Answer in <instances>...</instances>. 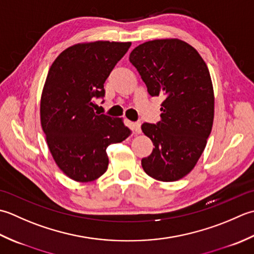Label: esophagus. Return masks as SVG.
<instances>
[{
  "label": "esophagus",
  "mask_w": 254,
  "mask_h": 254,
  "mask_svg": "<svg viewBox=\"0 0 254 254\" xmlns=\"http://www.w3.org/2000/svg\"><path fill=\"white\" fill-rule=\"evenodd\" d=\"M132 129L133 131L136 133H140L141 129H140V123L139 122H136V123H132Z\"/></svg>",
  "instance_id": "1"
}]
</instances>
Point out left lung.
I'll list each match as a JSON object with an SVG mask.
<instances>
[{"label":"left lung","mask_w":254,"mask_h":254,"mask_svg":"<svg viewBox=\"0 0 254 254\" xmlns=\"http://www.w3.org/2000/svg\"><path fill=\"white\" fill-rule=\"evenodd\" d=\"M129 61L149 94L164 96L161 121L141 126L154 146L141 160L142 169L158 181L174 182L194 169L213 128L215 97L209 70L197 50L178 38L139 45Z\"/></svg>","instance_id":"1"}]
</instances>
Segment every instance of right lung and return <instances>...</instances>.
<instances>
[{"label": "right lung", "instance_id": "obj_1", "mask_svg": "<svg viewBox=\"0 0 254 254\" xmlns=\"http://www.w3.org/2000/svg\"><path fill=\"white\" fill-rule=\"evenodd\" d=\"M131 43L92 41L71 46L51 64L40 98V123L55 162L76 182L107 170L106 148L130 134L123 118L97 115L94 98Z\"/></svg>", "mask_w": 254, "mask_h": 254}]
</instances>
